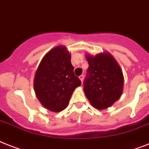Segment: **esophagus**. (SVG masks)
<instances>
[{
	"instance_id": "34e87169",
	"label": "esophagus",
	"mask_w": 149,
	"mask_h": 149,
	"mask_svg": "<svg viewBox=\"0 0 149 149\" xmlns=\"http://www.w3.org/2000/svg\"><path fill=\"white\" fill-rule=\"evenodd\" d=\"M79 79H80L81 82H83V80H84V75H81L80 77H79Z\"/></svg>"
}]
</instances>
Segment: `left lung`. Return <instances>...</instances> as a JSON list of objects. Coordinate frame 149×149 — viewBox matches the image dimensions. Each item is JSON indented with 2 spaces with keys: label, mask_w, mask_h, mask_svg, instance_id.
<instances>
[{
  "label": "left lung",
  "mask_w": 149,
  "mask_h": 149,
  "mask_svg": "<svg viewBox=\"0 0 149 149\" xmlns=\"http://www.w3.org/2000/svg\"><path fill=\"white\" fill-rule=\"evenodd\" d=\"M86 57L88 68L83 83L84 92L94 107L106 109L123 93V72L116 60L107 52Z\"/></svg>",
  "instance_id": "8db88e82"
}]
</instances>
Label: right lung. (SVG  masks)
<instances>
[{
	"label": "right lung",
	"instance_id": "obj_1",
	"mask_svg": "<svg viewBox=\"0 0 149 149\" xmlns=\"http://www.w3.org/2000/svg\"><path fill=\"white\" fill-rule=\"evenodd\" d=\"M70 59L66 47L57 46L44 56L36 70L35 92L42 105L51 111L65 109L75 88L81 85Z\"/></svg>",
	"mask_w": 149,
	"mask_h": 149
}]
</instances>
